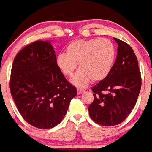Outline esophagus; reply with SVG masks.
<instances>
[{
    "label": "esophagus",
    "instance_id": "obj_1",
    "mask_svg": "<svg viewBox=\"0 0 152 152\" xmlns=\"http://www.w3.org/2000/svg\"><path fill=\"white\" fill-rule=\"evenodd\" d=\"M83 92H85V90L82 88H77V94H83Z\"/></svg>",
    "mask_w": 152,
    "mask_h": 152
}]
</instances>
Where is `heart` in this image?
Listing matches in <instances>:
<instances>
[{
  "mask_svg": "<svg viewBox=\"0 0 152 152\" xmlns=\"http://www.w3.org/2000/svg\"><path fill=\"white\" fill-rule=\"evenodd\" d=\"M66 53L59 54L56 64L64 75L72 76L77 67L80 69L72 79L73 85L85 88L93 79L100 81L110 74L115 59V48L106 38L78 39L69 42Z\"/></svg>",
  "mask_w": 152,
  "mask_h": 152,
  "instance_id": "heart-1",
  "label": "heart"
}]
</instances>
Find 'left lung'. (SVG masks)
<instances>
[{"mask_svg": "<svg viewBox=\"0 0 152 152\" xmlns=\"http://www.w3.org/2000/svg\"><path fill=\"white\" fill-rule=\"evenodd\" d=\"M118 55L110 74L91 88L94 100L88 107L91 118L105 127L124 121L135 106L142 86L141 73L134 50L114 38Z\"/></svg>", "mask_w": 152, "mask_h": 152, "instance_id": "obj_1", "label": "left lung"}]
</instances>
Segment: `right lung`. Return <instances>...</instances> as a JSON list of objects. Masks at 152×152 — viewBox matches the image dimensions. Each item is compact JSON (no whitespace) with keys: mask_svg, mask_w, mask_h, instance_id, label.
Masks as SVG:
<instances>
[{"mask_svg":"<svg viewBox=\"0 0 152 152\" xmlns=\"http://www.w3.org/2000/svg\"><path fill=\"white\" fill-rule=\"evenodd\" d=\"M10 92L18 112L31 125L55 127L63 120L76 88L65 79L48 41L29 44L15 56L12 65Z\"/></svg>","mask_w":152,"mask_h":152,"instance_id":"add662e5","label":"right lung"}]
</instances>
